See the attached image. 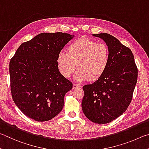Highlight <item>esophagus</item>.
Here are the masks:
<instances>
[{"mask_svg":"<svg viewBox=\"0 0 149 149\" xmlns=\"http://www.w3.org/2000/svg\"><path fill=\"white\" fill-rule=\"evenodd\" d=\"M81 88V86L78 84H73V89H77V88Z\"/></svg>","mask_w":149,"mask_h":149,"instance_id":"1","label":"esophagus"}]
</instances>
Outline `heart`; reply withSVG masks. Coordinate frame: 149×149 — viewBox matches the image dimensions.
<instances>
[{"label":"heart","instance_id":"heart-1","mask_svg":"<svg viewBox=\"0 0 149 149\" xmlns=\"http://www.w3.org/2000/svg\"><path fill=\"white\" fill-rule=\"evenodd\" d=\"M109 60L110 52L105 44L84 38L72 42L68 47V52H60L57 63L65 78L70 77L77 67L79 70L74 76L77 81H94L105 72Z\"/></svg>","mask_w":149,"mask_h":149}]
</instances>
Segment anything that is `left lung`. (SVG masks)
Listing matches in <instances>:
<instances>
[{
    "label": "left lung",
    "mask_w": 149,
    "mask_h": 149,
    "mask_svg": "<svg viewBox=\"0 0 149 149\" xmlns=\"http://www.w3.org/2000/svg\"><path fill=\"white\" fill-rule=\"evenodd\" d=\"M103 39L110 52L105 72L93 84L83 86V113L96 124H107L122 115L131 103L137 68L131 49L107 33L92 35Z\"/></svg>",
    "instance_id": "left-lung-1"
}]
</instances>
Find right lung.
<instances>
[{
  "label": "right lung",
  "mask_w": 149,
  "mask_h": 149,
  "mask_svg": "<svg viewBox=\"0 0 149 149\" xmlns=\"http://www.w3.org/2000/svg\"><path fill=\"white\" fill-rule=\"evenodd\" d=\"M74 35L42 33L22 44L10 61L13 100L22 113L38 122L61 111L72 84L60 73L57 56Z\"/></svg>",
  "instance_id": "right-lung-1"
}]
</instances>
